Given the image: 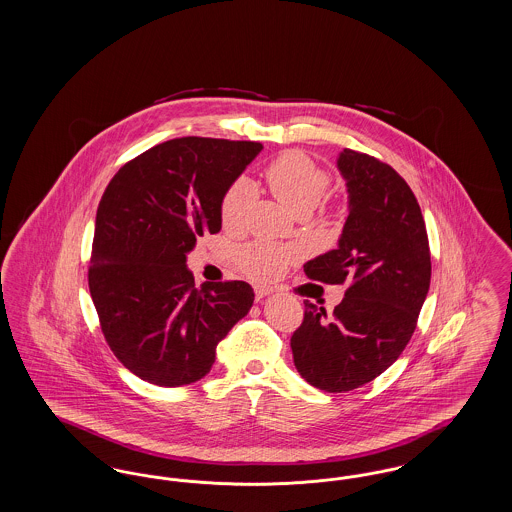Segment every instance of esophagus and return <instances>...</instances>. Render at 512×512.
Returning a JSON list of instances; mask_svg holds the SVG:
<instances>
[{"label":"esophagus","instance_id":"esophagus-1","mask_svg":"<svg viewBox=\"0 0 512 512\" xmlns=\"http://www.w3.org/2000/svg\"><path fill=\"white\" fill-rule=\"evenodd\" d=\"M272 293V290L270 288H255V297L261 301V299H265L267 295H270Z\"/></svg>","mask_w":512,"mask_h":512}]
</instances>
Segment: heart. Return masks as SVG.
Here are the masks:
<instances>
[{
	"mask_svg": "<svg viewBox=\"0 0 512 512\" xmlns=\"http://www.w3.org/2000/svg\"><path fill=\"white\" fill-rule=\"evenodd\" d=\"M265 180L268 190L292 213L313 209L330 186L326 171L301 151H286L278 155L265 169ZM251 197L253 190L245 180H238L228 188L220 203V219L226 228L232 230L244 222ZM295 257L297 251L292 247L257 242L240 251V267L255 280H272L280 276Z\"/></svg>",
	"mask_w": 512,
	"mask_h": 512,
	"instance_id": "heart-1",
	"label": "heart"
}]
</instances>
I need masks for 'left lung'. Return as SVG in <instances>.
Instances as JSON below:
<instances>
[{"mask_svg":"<svg viewBox=\"0 0 512 512\" xmlns=\"http://www.w3.org/2000/svg\"><path fill=\"white\" fill-rule=\"evenodd\" d=\"M347 219L338 247L307 261L305 274L347 284L332 315L305 301L293 363L318 390L341 393L390 368L416 328L430 290V245L420 205L390 165L353 149L338 155Z\"/></svg>","mask_w":512,"mask_h":512,"instance_id":"left-lung-1","label":"left lung"}]
</instances>
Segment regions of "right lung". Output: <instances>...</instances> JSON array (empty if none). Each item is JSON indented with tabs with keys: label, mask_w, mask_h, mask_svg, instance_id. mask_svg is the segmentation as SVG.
I'll use <instances>...</instances> for the list:
<instances>
[{
	"label": "right lung",
	"mask_w": 512,
	"mask_h": 512,
	"mask_svg": "<svg viewBox=\"0 0 512 512\" xmlns=\"http://www.w3.org/2000/svg\"><path fill=\"white\" fill-rule=\"evenodd\" d=\"M261 149L176 138L126 163L103 192L90 293L111 351L149 384L178 388L209 374L217 343L253 305L240 280L197 290L186 261L199 236L222 228V197Z\"/></svg>",
	"instance_id": "add662e5"
}]
</instances>
